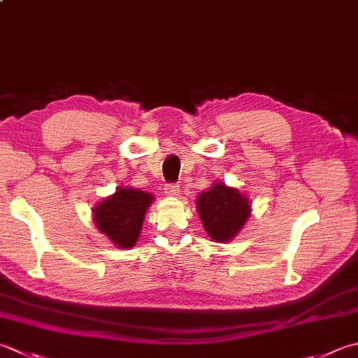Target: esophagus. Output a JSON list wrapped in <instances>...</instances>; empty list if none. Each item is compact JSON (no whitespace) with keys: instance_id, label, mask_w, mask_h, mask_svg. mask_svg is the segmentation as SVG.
<instances>
[{"instance_id":"34e87169","label":"esophagus","mask_w":358,"mask_h":358,"mask_svg":"<svg viewBox=\"0 0 358 358\" xmlns=\"http://www.w3.org/2000/svg\"><path fill=\"white\" fill-rule=\"evenodd\" d=\"M164 194L167 197H178L180 195V186L177 185H166L164 186Z\"/></svg>"}]
</instances>
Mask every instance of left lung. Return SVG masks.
<instances>
[{
	"instance_id": "8db88e82",
	"label": "left lung",
	"mask_w": 358,
	"mask_h": 358,
	"mask_svg": "<svg viewBox=\"0 0 358 358\" xmlns=\"http://www.w3.org/2000/svg\"><path fill=\"white\" fill-rule=\"evenodd\" d=\"M195 205L206 234L219 243L233 241L251 215L248 195L223 181H214L208 191L200 192Z\"/></svg>"
}]
</instances>
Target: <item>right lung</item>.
I'll use <instances>...</instances> for the list:
<instances>
[{
	"label": "right lung",
	"instance_id": "right-lung-1",
	"mask_svg": "<svg viewBox=\"0 0 358 358\" xmlns=\"http://www.w3.org/2000/svg\"><path fill=\"white\" fill-rule=\"evenodd\" d=\"M155 200L153 194L130 186H117L116 192L93 206V222L99 233L116 248L135 247L141 234L147 209Z\"/></svg>",
	"mask_w": 358,
	"mask_h": 358
}]
</instances>
